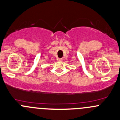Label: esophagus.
Returning <instances> with one entry per match:
<instances>
[{
  "mask_svg": "<svg viewBox=\"0 0 120 120\" xmlns=\"http://www.w3.org/2000/svg\"><path fill=\"white\" fill-rule=\"evenodd\" d=\"M58 61H63V58H59V59H57Z\"/></svg>",
  "mask_w": 120,
  "mask_h": 120,
  "instance_id": "obj_1",
  "label": "esophagus"
}]
</instances>
